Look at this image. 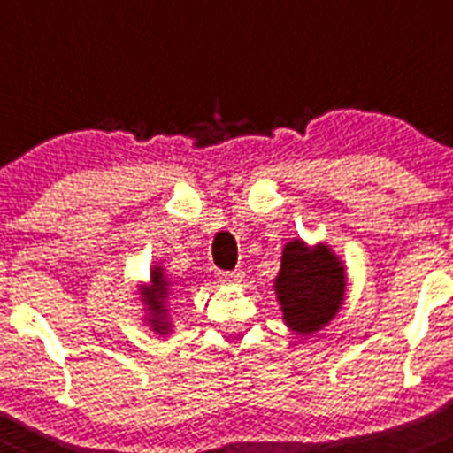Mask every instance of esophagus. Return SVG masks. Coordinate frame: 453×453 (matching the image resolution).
I'll return each mask as SVG.
<instances>
[{
    "instance_id": "obj_1",
    "label": "esophagus",
    "mask_w": 453,
    "mask_h": 453,
    "mask_svg": "<svg viewBox=\"0 0 453 453\" xmlns=\"http://www.w3.org/2000/svg\"><path fill=\"white\" fill-rule=\"evenodd\" d=\"M219 279L223 280V283H241L243 280V272L241 270H232V272H217Z\"/></svg>"
}]
</instances>
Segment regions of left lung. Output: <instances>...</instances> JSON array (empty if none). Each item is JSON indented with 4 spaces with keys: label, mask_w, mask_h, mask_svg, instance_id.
<instances>
[{
    "label": "left lung",
    "mask_w": 453,
    "mask_h": 453,
    "mask_svg": "<svg viewBox=\"0 0 453 453\" xmlns=\"http://www.w3.org/2000/svg\"><path fill=\"white\" fill-rule=\"evenodd\" d=\"M274 288L289 327L311 334L325 327L341 307L343 265L325 245L310 250L303 241H292L283 250Z\"/></svg>",
    "instance_id": "8db88e82"
}]
</instances>
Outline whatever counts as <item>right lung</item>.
I'll list each match as a JSON object with an SVG mask.
<instances>
[{
	"label": "right lung",
	"mask_w": 453,
	"mask_h": 453,
	"mask_svg": "<svg viewBox=\"0 0 453 453\" xmlns=\"http://www.w3.org/2000/svg\"><path fill=\"white\" fill-rule=\"evenodd\" d=\"M165 285H168V283H165L164 274H161L159 267H155V270H152V288L143 292V294H146L148 307L152 310L150 323H152V327H155L159 334L168 332V325H165L164 316H161V311H164V310H161V305H164V296L168 294V288H165Z\"/></svg>",
	"instance_id": "1"
}]
</instances>
